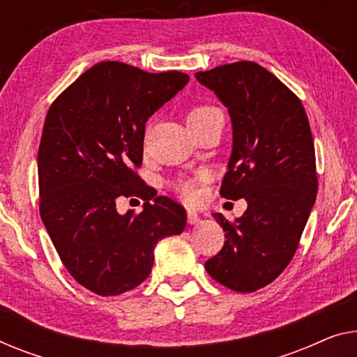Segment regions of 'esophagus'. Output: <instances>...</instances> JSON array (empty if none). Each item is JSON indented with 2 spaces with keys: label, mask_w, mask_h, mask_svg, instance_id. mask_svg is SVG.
<instances>
[{
  "label": "esophagus",
  "mask_w": 357,
  "mask_h": 357,
  "mask_svg": "<svg viewBox=\"0 0 357 357\" xmlns=\"http://www.w3.org/2000/svg\"><path fill=\"white\" fill-rule=\"evenodd\" d=\"M188 222H189V225H199V222H202V218L197 215L195 211L189 210L188 211Z\"/></svg>",
  "instance_id": "obj_1"
}]
</instances>
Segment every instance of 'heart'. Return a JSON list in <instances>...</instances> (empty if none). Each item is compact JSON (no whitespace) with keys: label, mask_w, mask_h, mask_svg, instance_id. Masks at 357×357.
<instances>
[{"label":"heart","mask_w":357,"mask_h":357,"mask_svg":"<svg viewBox=\"0 0 357 357\" xmlns=\"http://www.w3.org/2000/svg\"><path fill=\"white\" fill-rule=\"evenodd\" d=\"M215 112H218V109L213 107V105H200V107H195L190 110V114L188 115V125L192 123V121L205 119V116L215 114ZM174 188H176L179 195L183 197L185 202H189V204L199 200V197H200V179L199 178L179 179L178 183L174 184Z\"/></svg>","instance_id":"heart-1"}]
</instances>
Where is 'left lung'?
<instances>
[{
    "label": "left lung",
    "instance_id": "left-lung-1",
    "mask_svg": "<svg viewBox=\"0 0 357 357\" xmlns=\"http://www.w3.org/2000/svg\"><path fill=\"white\" fill-rule=\"evenodd\" d=\"M195 78L215 91L232 120V153L220 194L248 204L236 221L213 215L226 242L205 269L227 289L252 294L289 266L316 202L310 120L298 96L257 62L225 63Z\"/></svg>",
    "mask_w": 357,
    "mask_h": 357
}]
</instances>
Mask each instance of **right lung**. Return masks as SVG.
I'll use <instances>...</instances> for the list:
<instances>
[{"mask_svg":"<svg viewBox=\"0 0 357 357\" xmlns=\"http://www.w3.org/2000/svg\"><path fill=\"white\" fill-rule=\"evenodd\" d=\"M188 82L178 70L99 62L47 110L38 149L40 215L62 264L96 295L141 285L157 242L184 231V206L155 197L136 169L149 116ZM119 196H141L145 210L120 215Z\"/></svg>","mask_w":357,"mask_h":357,"instance_id":"1","label":"right lung"}]
</instances>
